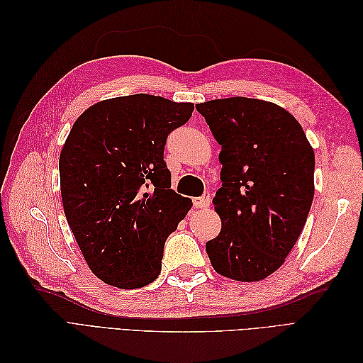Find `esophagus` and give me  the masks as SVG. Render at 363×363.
<instances>
[{"label":"esophagus","instance_id":"obj_1","mask_svg":"<svg viewBox=\"0 0 363 363\" xmlns=\"http://www.w3.org/2000/svg\"><path fill=\"white\" fill-rule=\"evenodd\" d=\"M194 206L196 208H207L211 206V194L204 192L201 196H196V199H194Z\"/></svg>","mask_w":363,"mask_h":363}]
</instances>
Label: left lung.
Here are the masks:
<instances>
[{
	"instance_id": "left-lung-1",
	"label": "left lung",
	"mask_w": 363,
	"mask_h": 363,
	"mask_svg": "<svg viewBox=\"0 0 363 363\" xmlns=\"http://www.w3.org/2000/svg\"><path fill=\"white\" fill-rule=\"evenodd\" d=\"M221 145L213 206L221 232L206 244L213 269L257 281L288 257L313 201L315 155L304 131L280 106L232 96L196 104Z\"/></svg>"
}]
</instances>
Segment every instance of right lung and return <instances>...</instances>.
Segmentation results:
<instances>
[{"label":"right lung","instance_id":"1","mask_svg":"<svg viewBox=\"0 0 363 363\" xmlns=\"http://www.w3.org/2000/svg\"><path fill=\"white\" fill-rule=\"evenodd\" d=\"M192 103L136 94L96 103L75 121L59 159L65 216L91 271L136 289L155 281L167 238L192 201L171 189L163 151Z\"/></svg>","mask_w":363,"mask_h":363}]
</instances>
